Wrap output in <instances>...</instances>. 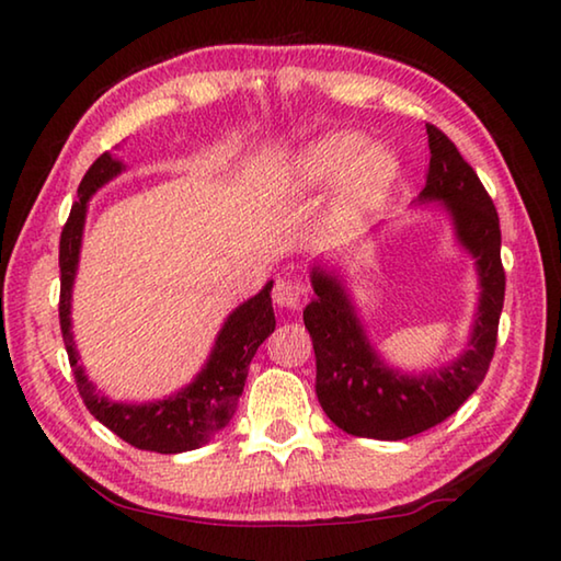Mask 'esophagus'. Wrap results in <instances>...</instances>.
<instances>
[{
	"mask_svg": "<svg viewBox=\"0 0 561 561\" xmlns=\"http://www.w3.org/2000/svg\"><path fill=\"white\" fill-rule=\"evenodd\" d=\"M272 299L277 307L299 311V309H304V304L309 301V294H307V287H304V284L297 279H277V284H274V291H272Z\"/></svg>",
	"mask_w": 561,
	"mask_h": 561,
	"instance_id": "esophagus-1",
	"label": "esophagus"
}]
</instances>
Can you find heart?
<instances>
[{
  "label": "heart",
  "instance_id": "obj_1",
  "mask_svg": "<svg viewBox=\"0 0 561 561\" xmlns=\"http://www.w3.org/2000/svg\"><path fill=\"white\" fill-rule=\"evenodd\" d=\"M344 179L339 210L346 217H360L378 210L391 195L401 175L398 158L386 148H371V140L356 130H336L304 146L299 153L284 160L282 183L291 190L327 187Z\"/></svg>",
  "mask_w": 561,
  "mask_h": 561
}]
</instances>
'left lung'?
I'll return each instance as SVG.
<instances>
[{
	"label": "left lung",
	"instance_id": "left-lung-1",
	"mask_svg": "<svg viewBox=\"0 0 561 561\" xmlns=\"http://www.w3.org/2000/svg\"><path fill=\"white\" fill-rule=\"evenodd\" d=\"M425 128L431 165L417 203H438L450 217L455 242L474 260L478 311L458 358L435 371L403 374L368 341L341 272L321 262L311 267L314 299L304 309V327L317 354V396L331 423L356 438L403 440L443 423L478 391L495 354L505 301L500 217L453 140L435 126Z\"/></svg>",
	"mask_w": 561,
	"mask_h": 561
}]
</instances>
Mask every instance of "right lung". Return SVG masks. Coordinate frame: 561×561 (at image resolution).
<instances>
[{
	"label": "right lung",
	"mask_w": 561,
	"mask_h": 561,
	"mask_svg": "<svg viewBox=\"0 0 561 561\" xmlns=\"http://www.w3.org/2000/svg\"><path fill=\"white\" fill-rule=\"evenodd\" d=\"M126 165L113 153H103L93 163L79 185V201L71 205V215L64 225L59 242V267H61V299H59V321L61 334L69 354V364L73 368L76 386L83 403L118 438L138 450L175 455L185 450L203 448L207 440H213L220 433L230 417L234 415L237 401L244 391L247 368L252 356L264 339H267L277 321L272 309V284L267 282L254 294L252 299L242 301L230 317L225 319L222 329L217 331L215 346L207 356L193 381L178 393H170L160 401L148 403H118L111 401L106 393H101L96 383L89 381L87 371L81 366V356L73 344L71 331V294L73 279L79 272V254L83 240V225H87L89 201L96 195L113 178L121 175Z\"/></svg>",
	"instance_id": "obj_1"
}]
</instances>
